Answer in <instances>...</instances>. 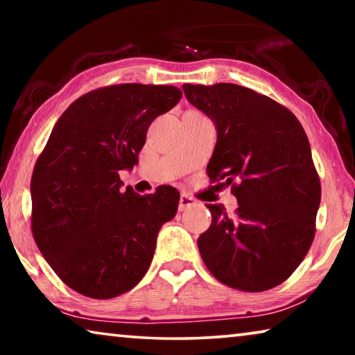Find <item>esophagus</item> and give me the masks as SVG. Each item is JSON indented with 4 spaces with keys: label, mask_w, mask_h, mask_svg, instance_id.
<instances>
[{
    "label": "esophagus",
    "mask_w": 355,
    "mask_h": 355,
    "mask_svg": "<svg viewBox=\"0 0 355 355\" xmlns=\"http://www.w3.org/2000/svg\"><path fill=\"white\" fill-rule=\"evenodd\" d=\"M196 205H197L196 199H192V197L186 196V194L180 196V203H178V209H180V211H186V209H189V208L196 207Z\"/></svg>",
    "instance_id": "obj_1"
}]
</instances>
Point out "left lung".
<instances>
[{
    "label": "left lung",
    "mask_w": 355,
    "mask_h": 355,
    "mask_svg": "<svg viewBox=\"0 0 355 355\" xmlns=\"http://www.w3.org/2000/svg\"><path fill=\"white\" fill-rule=\"evenodd\" d=\"M218 130L207 173L232 186L235 218L207 205L211 225L197 239L208 271L241 291H266L296 271L315 238L321 183L309 137L272 98L232 83L183 84Z\"/></svg>",
    "instance_id": "left-lung-1"
}]
</instances>
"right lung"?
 <instances>
[{
  "label": "right lung",
  "mask_w": 355,
  "mask_h": 355,
  "mask_svg": "<svg viewBox=\"0 0 355 355\" xmlns=\"http://www.w3.org/2000/svg\"><path fill=\"white\" fill-rule=\"evenodd\" d=\"M182 98L173 86L116 84L75 100L53 128L31 178V228L39 250L71 290L111 299L150 268L156 236L175 218L180 192L122 189L153 120Z\"/></svg>",
  "instance_id": "add662e5"
}]
</instances>
